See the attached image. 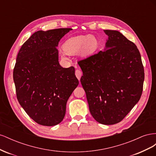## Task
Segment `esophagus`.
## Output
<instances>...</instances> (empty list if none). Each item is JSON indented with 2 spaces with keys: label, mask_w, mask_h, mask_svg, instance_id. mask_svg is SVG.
I'll return each instance as SVG.
<instances>
[{
  "label": "esophagus",
  "mask_w": 156,
  "mask_h": 156,
  "mask_svg": "<svg viewBox=\"0 0 156 156\" xmlns=\"http://www.w3.org/2000/svg\"><path fill=\"white\" fill-rule=\"evenodd\" d=\"M82 75H83V73H82V72H81V70L77 69L76 71H75V75H76L77 78L79 80H80V79H81V76H82Z\"/></svg>",
  "instance_id": "esophagus-1"
}]
</instances>
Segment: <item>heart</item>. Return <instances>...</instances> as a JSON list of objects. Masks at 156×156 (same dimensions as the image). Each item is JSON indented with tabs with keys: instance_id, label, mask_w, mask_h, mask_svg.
Returning a JSON list of instances; mask_svg holds the SVG:
<instances>
[{
	"instance_id": "1",
	"label": "heart",
	"mask_w": 156,
	"mask_h": 156,
	"mask_svg": "<svg viewBox=\"0 0 156 156\" xmlns=\"http://www.w3.org/2000/svg\"><path fill=\"white\" fill-rule=\"evenodd\" d=\"M97 41L94 37L85 35L70 37L65 41L63 48L68 55H75L83 51L86 53L91 52L95 49ZM62 58L68 60L67 55L64 52L62 53Z\"/></svg>"
}]
</instances>
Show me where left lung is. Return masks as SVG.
I'll return each mask as SVG.
<instances>
[{
	"label": "left lung",
	"instance_id": "1",
	"mask_svg": "<svg viewBox=\"0 0 156 156\" xmlns=\"http://www.w3.org/2000/svg\"><path fill=\"white\" fill-rule=\"evenodd\" d=\"M105 50L79 60L90 112L99 123L123 120L136 104L143 89L144 67L136 45L116 30H105Z\"/></svg>",
	"mask_w": 156,
	"mask_h": 156
}]
</instances>
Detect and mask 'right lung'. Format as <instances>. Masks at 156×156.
<instances>
[{
  "instance_id": "obj_1",
  "label": "right lung",
  "mask_w": 156,
  "mask_h": 156,
  "mask_svg": "<svg viewBox=\"0 0 156 156\" xmlns=\"http://www.w3.org/2000/svg\"><path fill=\"white\" fill-rule=\"evenodd\" d=\"M70 28L34 32L19 51L13 77L17 100L31 119L53 126L64 119L66 103L79 84L75 68L58 62L56 47Z\"/></svg>"
}]
</instances>
